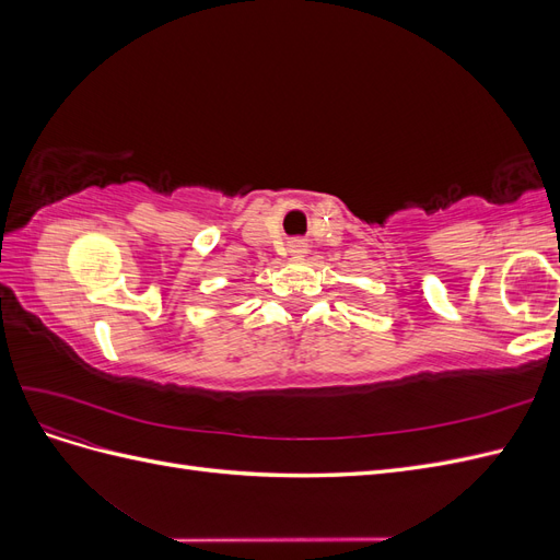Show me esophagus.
Masks as SVG:
<instances>
[{
	"instance_id": "1",
	"label": "esophagus",
	"mask_w": 560,
	"mask_h": 560,
	"mask_svg": "<svg viewBox=\"0 0 560 560\" xmlns=\"http://www.w3.org/2000/svg\"><path fill=\"white\" fill-rule=\"evenodd\" d=\"M287 249H290L294 259H303L308 254V243L306 241H292L290 245H287Z\"/></svg>"
}]
</instances>
